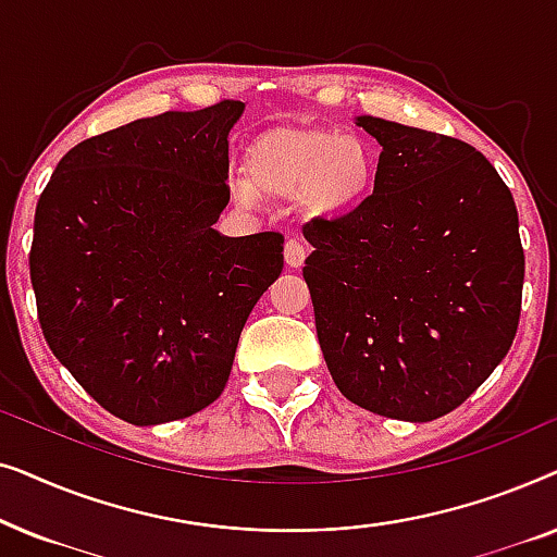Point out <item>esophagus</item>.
Wrapping results in <instances>:
<instances>
[{
  "label": "esophagus",
  "mask_w": 557,
  "mask_h": 557,
  "mask_svg": "<svg viewBox=\"0 0 557 557\" xmlns=\"http://www.w3.org/2000/svg\"><path fill=\"white\" fill-rule=\"evenodd\" d=\"M284 258L288 269H301L304 261H307V246L299 238H288L284 246Z\"/></svg>",
  "instance_id": "obj_1"
}]
</instances>
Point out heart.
<instances>
[{
  "mask_svg": "<svg viewBox=\"0 0 557 557\" xmlns=\"http://www.w3.org/2000/svg\"><path fill=\"white\" fill-rule=\"evenodd\" d=\"M372 154L357 134L334 126L273 128L250 144L248 177H233V195L256 202L296 197L309 215H332L352 205L370 185Z\"/></svg>",
  "mask_w": 557,
  "mask_h": 557,
  "instance_id": "obj_1",
  "label": "heart"
}]
</instances>
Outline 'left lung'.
<instances>
[{
	"label": "left lung",
	"instance_id": "obj_1",
	"mask_svg": "<svg viewBox=\"0 0 557 557\" xmlns=\"http://www.w3.org/2000/svg\"><path fill=\"white\" fill-rule=\"evenodd\" d=\"M357 126L383 147L375 189L304 225L319 347L347 400L425 423L459 408L512 347L520 220L471 144L375 116Z\"/></svg>",
	"mask_w": 557,
	"mask_h": 557
}]
</instances>
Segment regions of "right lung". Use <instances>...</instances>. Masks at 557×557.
Wrapping results in <instances>:
<instances>
[{
    "label": "right lung",
    "mask_w": 557,
    "mask_h": 557,
    "mask_svg": "<svg viewBox=\"0 0 557 557\" xmlns=\"http://www.w3.org/2000/svg\"><path fill=\"white\" fill-rule=\"evenodd\" d=\"M246 106L166 111L75 144L35 210L37 319L98 406L180 421L223 393L246 319L284 269V235L225 238L227 134Z\"/></svg>",
    "instance_id": "obj_1"
}]
</instances>
